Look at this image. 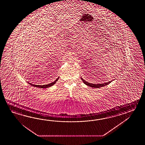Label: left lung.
Here are the masks:
<instances>
[{
	"label": "left lung",
	"mask_w": 145,
	"mask_h": 145,
	"mask_svg": "<svg viewBox=\"0 0 145 145\" xmlns=\"http://www.w3.org/2000/svg\"><path fill=\"white\" fill-rule=\"evenodd\" d=\"M81 80H82L83 83L86 84V86H91L92 88H101V87H103V86H105L106 85H108L109 83H111V82L112 81H109L108 82L102 83V84H100V83H99V84H94V83H89V82H87L86 81H85L84 79H83V78H82L81 77Z\"/></svg>",
	"instance_id": "1"
}]
</instances>
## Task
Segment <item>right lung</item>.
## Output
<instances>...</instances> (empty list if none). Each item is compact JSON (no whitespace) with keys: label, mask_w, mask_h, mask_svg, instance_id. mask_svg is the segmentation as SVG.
Wrapping results in <instances>:
<instances>
[{"label":"right lung","mask_w":145,"mask_h":145,"mask_svg":"<svg viewBox=\"0 0 145 145\" xmlns=\"http://www.w3.org/2000/svg\"><path fill=\"white\" fill-rule=\"evenodd\" d=\"M59 77H58L56 80H55L54 82H53L52 83H49L48 84H46V85H35V84H31V83H29V84H31V86H35V87H37V88H42V89H44V88H48L50 86H52L54 84H56V81L59 79Z\"/></svg>","instance_id":"obj_1"}]
</instances>
